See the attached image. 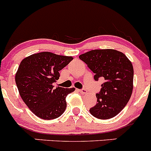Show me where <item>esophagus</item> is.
<instances>
[{
	"mask_svg": "<svg viewBox=\"0 0 151 151\" xmlns=\"http://www.w3.org/2000/svg\"><path fill=\"white\" fill-rule=\"evenodd\" d=\"M78 91L80 92L81 93H82V94H87V90H85V89H81V90H78Z\"/></svg>",
	"mask_w": 151,
	"mask_h": 151,
	"instance_id": "1",
	"label": "esophagus"
}]
</instances>
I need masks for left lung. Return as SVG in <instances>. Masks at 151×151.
<instances>
[{
    "label": "left lung",
    "mask_w": 151,
    "mask_h": 151,
    "mask_svg": "<svg viewBox=\"0 0 151 151\" xmlns=\"http://www.w3.org/2000/svg\"><path fill=\"white\" fill-rule=\"evenodd\" d=\"M95 73V81H105L96 94L97 103L90 113L100 119L116 116L126 106L133 91V67L124 53L115 50H94L79 55Z\"/></svg>",
    "instance_id": "obj_1"
}]
</instances>
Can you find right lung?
<instances>
[{"label":"right lung","instance_id":"1","mask_svg":"<svg viewBox=\"0 0 151 151\" xmlns=\"http://www.w3.org/2000/svg\"><path fill=\"white\" fill-rule=\"evenodd\" d=\"M73 59L71 56L42 52L21 62L15 75L17 87L23 101L38 117L54 119L65 111L66 97L75 88H54L52 84L59 78L60 70Z\"/></svg>","mask_w":151,"mask_h":151}]
</instances>
